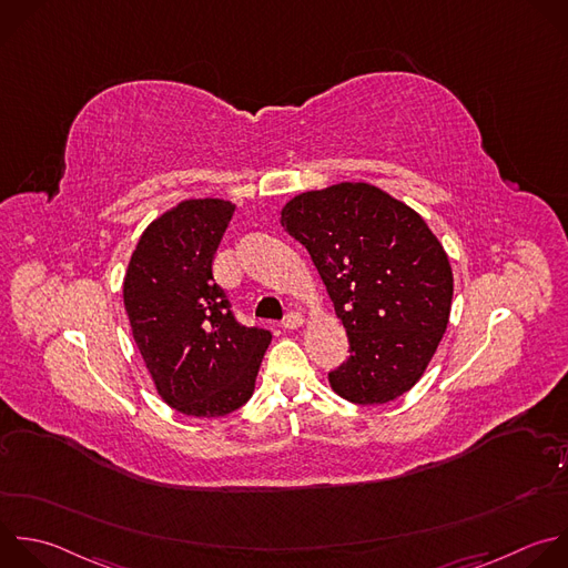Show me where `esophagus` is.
Segmentation results:
<instances>
[{"mask_svg": "<svg viewBox=\"0 0 568 568\" xmlns=\"http://www.w3.org/2000/svg\"><path fill=\"white\" fill-rule=\"evenodd\" d=\"M303 323H305V318H303L301 312H290V314L283 318V327H285V329H296V327H301Z\"/></svg>", "mask_w": 568, "mask_h": 568, "instance_id": "obj_1", "label": "esophagus"}]
</instances>
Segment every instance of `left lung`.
<instances>
[{
  "label": "left lung",
  "mask_w": 568,
  "mask_h": 568,
  "mask_svg": "<svg viewBox=\"0 0 568 568\" xmlns=\"http://www.w3.org/2000/svg\"><path fill=\"white\" fill-rule=\"evenodd\" d=\"M281 225L312 256L349 356L332 390L361 406L408 393L448 327L453 270L426 221L367 182H338L294 196Z\"/></svg>",
  "instance_id": "1"
}]
</instances>
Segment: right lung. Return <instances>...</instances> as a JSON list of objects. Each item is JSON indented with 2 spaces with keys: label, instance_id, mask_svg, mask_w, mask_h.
<instances>
[{
  "label": "right lung",
  "instance_id": "add662e5",
  "mask_svg": "<svg viewBox=\"0 0 568 568\" xmlns=\"http://www.w3.org/2000/svg\"><path fill=\"white\" fill-rule=\"evenodd\" d=\"M236 205L182 201L140 236L124 310L158 395L189 417H225L250 402L272 334L241 325L212 274Z\"/></svg>",
  "mask_w": 568,
  "mask_h": 568
}]
</instances>
